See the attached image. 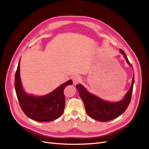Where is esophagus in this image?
I'll return each instance as SVG.
<instances>
[{"label": "esophagus", "instance_id": "34e87169", "mask_svg": "<svg viewBox=\"0 0 149 149\" xmlns=\"http://www.w3.org/2000/svg\"><path fill=\"white\" fill-rule=\"evenodd\" d=\"M73 81V84H76L81 81V77L79 75H75L74 76H73L72 78Z\"/></svg>", "mask_w": 149, "mask_h": 149}]
</instances>
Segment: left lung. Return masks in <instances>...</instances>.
<instances>
[{"label":"left lung","mask_w":149,"mask_h":149,"mask_svg":"<svg viewBox=\"0 0 149 149\" xmlns=\"http://www.w3.org/2000/svg\"><path fill=\"white\" fill-rule=\"evenodd\" d=\"M120 52L123 55L127 63L132 66L124 51L120 49ZM134 82V75L133 74L132 84L129 91L121 100L114 102L106 101L91 94L81 84H77L76 88L78 90L81 98L84 102L88 115L94 120L100 121H108L120 116L126 110L131 101Z\"/></svg>","instance_id":"8db88e82"}]
</instances>
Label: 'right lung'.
<instances>
[{"mask_svg": "<svg viewBox=\"0 0 149 149\" xmlns=\"http://www.w3.org/2000/svg\"><path fill=\"white\" fill-rule=\"evenodd\" d=\"M20 60L15 76V88L21 109L28 117L38 121H53L62 115L65 104L64 89L73 84L71 79L44 95L36 96L26 92L20 78Z\"/></svg>", "mask_w": 149, "mask_h": 149, "instance_id": "obj_1", "label": "right lung"}]
</instances>
